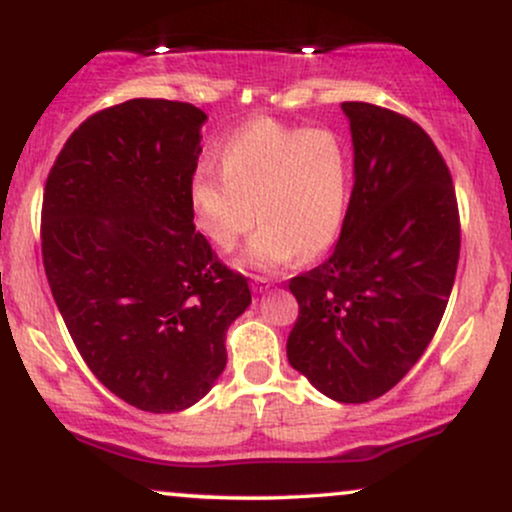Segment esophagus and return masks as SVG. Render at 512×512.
Instances as JSON below:
<instances>
[{
  "label": "esophagus",
  "mask_w": 512,
  "mask_h": 512,
  "mask_svg": "<svg viewBox=\"0 0 512 512\" xmlns=\"http://www.w3.org/2000/svg\"><path fill=\"white\" fill-rule=\"evenodd\" d=\"M252 281H255V289L257 291H264V289H269V286L274 284V279H269V276H252Z\"/></svg>",
  "instance_id": "1"
}]
</instances>
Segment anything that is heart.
Returning <instances> with one entry per match:
<instances>
[{"mask_svg":"<svg viewBox=\"0 0 512 512\" xmlns=\"http://www.w3.org/2000/svg\"><path fill=\"white\" fill-rule=\"evenodd\" d=\"M221 170L199 166L187 199L199 231L231 250L250 231L243 262L274 269L296 252L317 257L342 233L354 187V156L334 129L255 120L226 139Z\"/></svg>","mask_w":512,"mask_h":512,"instance_id":"heart-1","label":"heart"}]
</instances>
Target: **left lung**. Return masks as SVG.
I'll return each instance as SVG.
<instances>
[{"label": "left lung", "mask_w": 512, "mask_h": 512, "mask_svg": "<svg viewBox=\"0 0 512 512\" xmlns=\"http://www.w3.org/2000/svg\"><path fill=\"white\" fill-rule=\"evenodd\" d=\"M354 190L330 260L293 276L286 356L322 395L361 404L392 390L436 334L460 260L450 170L409 117L342 103Z\"/></svg>", "instance_id": "8db88e82"}]
</instances>
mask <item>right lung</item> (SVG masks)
Segmentation results:
<instances>
[{
    "label": "right lung",
    "instance_id": "add662e5",
    "mask_svg": "<svg viewBox=\"0 0 512 512\" xmlns=\"http://www.w3.org/2000/svg\"><path fill=\"white\" fill-rule=\"evenodd\" d=\"M207 115L132 98L93 113L45 182L48 284L91 373L132 407L168 414L202 399L226 368V330L248 279L195 231L190 180Z\"/></svg>",
    "mask_w": 512,
    "mask_h": 512
}]
</instances>
